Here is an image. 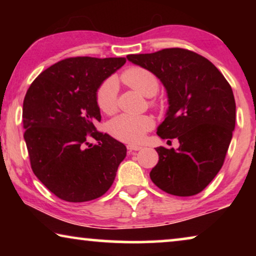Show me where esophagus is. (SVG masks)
<instances>
[{"label":"esophagus","instance_id":"esophagus-1","mask_svg":"<svg viewBox=\"0 0 256 256\" xmlns=\"http://www.w3.org/2000/svg\"><path fill=\"white\" fill-rule=\"evenodd\" d=\"M127 149L129 150V152H138V150L142 149V146H136V144H128Z\"/></svg>","mask_w":256,"mask_h":256}]
</instances>
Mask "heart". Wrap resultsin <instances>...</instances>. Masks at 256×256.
<instances>
[{"label":"heart","instance_id":"heart-1","mask_svg":"<svg viewBox=\"0 0 256 256\" xmlns=\"http://www.w3.org/2000/svg\"><path fill=\"white\" fill-rule=\"evenodd\" d=\"M126 85L132 87L146 96H154L160 90V80L155 73L142 66H130L121 74ZM96 104L101 112L110 115L118 110V86L113 78H108L96 90ZM152 106H157L156 101H150ZM155 121L150 115L121 114L110 122L108 129L118 141L138 143L152 130Z\"/></svg>","mask_w":256,"mask_h":256}]
</instances>
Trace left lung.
Returning <instances> with one entry per match:
<instances>
[{
	"label": "left lung",
	"mask_w": 256,
	"mask_h": 256,
	"mask_svg": "<svg viewBox=\"0 0 256 256\" xmlns=\"http://www.w3.org/2000/svg\"><path fill=\"white\" fill-rule=\"evenodd\" d=\"M128 60L155 73L166 86L169 110L157 129L178 138L180 148H156L152 183L166 194L190 197L202 192L225 162L236 127L232 87L208 59L180 48L128 54Z\"/></svg>",
	"instance_id": "left-lung-1"
}]
</instances>
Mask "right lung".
Listing matches in <instances>:
<instances>
[{"label":"right lung","instance_id":"add662e5","mask_svg":"<svg viewBox=\"0 0 256 256\" xmlns=\"http://www.w3.org/2000/svg\"><path fill=\"white\" fill-rule=\"evenodd\" d=\"M126 58L71 57L34 80L23 101L31 169L54 196L70 202L106 194L124 160L126 146L96 130V90ZM98 144H89L90 139Z\"/></svg>","mask_w":256,"mask_h":256}]
</instances>
